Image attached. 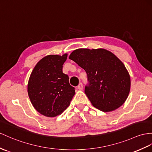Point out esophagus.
<instances>
[{"mask_svg":"<svg viewBox=\"0 0 152 152\" xmlns=\"http://www.w3.org/2000/svg\"><path fill=\"white\" fill-rule=\"evenodd\" d=\"M77 88H78L79 90H83V84L82 83H80L78 85V86H77Z\"/></svg>","mask_w":152,"mask_h":152,"instance_id":"1","label":"esophagus"}]
</instances>
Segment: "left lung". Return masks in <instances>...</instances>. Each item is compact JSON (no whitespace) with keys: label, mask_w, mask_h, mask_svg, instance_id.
<instances>
[{"label":"left lung","mask_w":152,"mask_h":152,"mask_svg":"<svg viewBox=\"0 0 152 152\" xmlns=\"http://www.w3.org/2000/svg\"><path fill=\"white\" fill-rule=\"evenodd\" d=\"M69 58L86 72L89 85L84 92L96 108L109 112L123 105L130 91V76L120 59L111 51L80 48Z\"/></svg>","instance_id":"8db88e82"}]
</instances>
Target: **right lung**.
<instances>
[{"instance_id": "obj_1", "label": "right lung", "mask_w": 152, "mask_h": 152, "mask_svg": "<svg viewBox=\"0 0 152 152\" xmlns=\"http://www.w3.org/2000/svg\"><path fill=\"white\" fill-rule=\"evenodd\" d=\"M67 53L48 55L37 63L29 76L28 94L34 108L48 117L61 115L75 95L69 77L62 73Z\"/></svg>"}]
</instances>
